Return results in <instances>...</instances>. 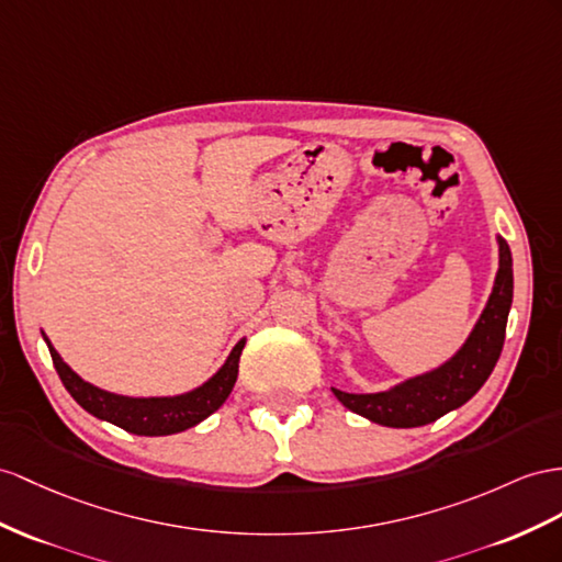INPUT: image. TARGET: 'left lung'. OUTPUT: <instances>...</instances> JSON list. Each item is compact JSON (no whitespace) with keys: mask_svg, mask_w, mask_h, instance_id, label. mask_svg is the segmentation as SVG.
Returning <instances> with one entry per match:
<instances>
[{"mask_svg":"<svg viewBox=\"0 0 562 562\" xmlns=\"http://www.w3.org/2000/svg\"><path fill=\"white\" fill-rule=\"evenodd\" d=\"M498 239V272L486 306L465 339L449 361L439 368L401 382L378 394H349L335 390V396L349 411L384 427H420L439 420L460 408L492 375L506 339L508 311L513 304V256L508 241Z\"/></svg>","mask_w":562,"mask_h":562,"instance_id":"left-lung-1","label":"left lung"}]
</instances>
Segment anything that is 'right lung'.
<instances>
[{
    "label": "right lung",
    "mask_w": 562,
    "mask_h": 562,
    "mask_svg": "<svg viewBox=\"0 0 562 562\" xmlns=\"http://www.w3.org/2000/svg\"><path fill=\"white\" fill-rule=\"evenodd\" d=\"M42 337H45V333H42ZM45 341L64 386L85 411L92 413L99 420H106L139 437H166L199 425L225 404V398L233 392V386L237 382L239 356L247 339H239L235 344V349L229 351L227 361L221 366V370L204 384L196 386V390L178 396L149 398L113 394L85 382L78 372H74L64 363V358L52 347V341L47 337Z\"/></svg>",
    "instance_id": "1"
}]
</instances>
